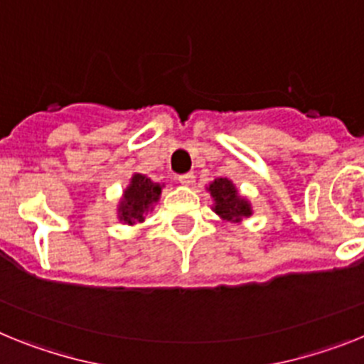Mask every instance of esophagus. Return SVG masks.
<instances>
[{
	"label": "esophagus",
	"instance_id": "34e87169",
	"mask_svg": "<svg viewBox=\"0 0 364 364\" xmlns=\"http://www.w3.org/2000/svg\"><path fill=\"white\" fill-rule=\"evenodd\" d=\"M179 183H181V185H185V186H191L192 183H194V179H196V176L192 172H186V173H181V176H179Z\"/></svg>",
	"mask_w": 364,
	"mask_h": 364
}]
</instances>
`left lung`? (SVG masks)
Returning <instances> with one entry per match:
<instances>
[{"instance_id":"obj_1","label":"left lung","mask_w":364,"mask_h":364,"mask_svg":"<svg viewBox=\"0 0 364 364\" xmlns=\"http://www.w3.org/2000/svg\"><path fill=\"white\" fill-rule=\"evenodd\" d=\"M208 191H210L214 201H216L214 210L221 218H225L229 221H238L243 216H251V207H249L247 201L240 198L229 179H216L213 185L208 186Z\"/></svg>"}]
</instances>
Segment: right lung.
<instances>
[{
	"label": "right lung",
	"instance_id": "right-lung-1",
	"mask_svg": "<svg viewBox=\"0 0 364 364\" xmlns=\"http://www.w3.org/2000/svg\"><path fill=\"white\" fill-rule=\"evenodd\" d=\"M161 196V185L148 179L146 176L135 173L124 192V200L121 203V220L126 223L143 221L144 214L151 203H156Z\"/></svg>",
	"mask_w": 364,
	"mask_h": 364
}]
</instances>
